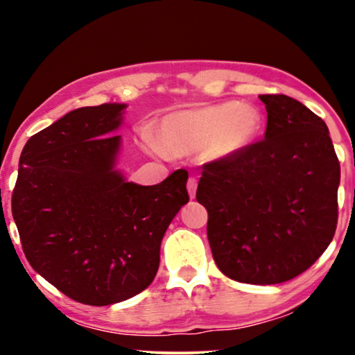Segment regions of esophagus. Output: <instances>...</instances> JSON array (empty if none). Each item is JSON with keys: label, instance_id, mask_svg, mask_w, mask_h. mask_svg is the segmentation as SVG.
Instances as JSON below:
<instances>
[{"label": "esophagus", "instance_id": "obj_1", "mask_svg": "<svg viewBox=\"0 0 355 355\" xmlns=\"http://www.w3.org/2000/svg\"><path fill=\"white\" fill-rule=\"evenodd\" d=\"M187 191H189V196H191V198H196V192H197V179L196 178H189Z\"/></svg>", "mask_w": 355, "mask_h": 355}]
</instances>
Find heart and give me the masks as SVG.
Wrapping results in <instances>:
<instances>
[{
  "mask_svg": "<svg viewBox=\"0 0 355 355\" xmlns=\"http://www.w3.org/2000/svg\"><path fill=\"white\" fill-rule=\"evenodd\" d=\"M260 129V114L245 103L208 105L164 116L157 130L163 152L176 157L203 152L208 158L231 157L245 148Z\"/></svg>",
  "mask_w": 355,
  "mask_h": 355,
  "instance_id": "1",
  "label": "heart"
}]
</instances>
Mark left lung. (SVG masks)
<instances>
[{"label": "left lung", "instance_id": "left-lung-1", "mask_svg": "<svg viewBox=\"0 0 355 355\" xmlns=\"http://www.w3.org/2000/svg\"><path fill=\"white\" fill-rule=\"evenodd\" d=\"M265 139L203 164L213 259L227 278L278 284L309 270L338 225L339 159L324 121L288 95H260Z\"/></svg>", "mask_w": 355, "mask_h": 355}]
</instances>
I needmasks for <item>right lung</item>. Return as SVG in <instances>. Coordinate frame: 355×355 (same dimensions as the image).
<instances>
[{
    "instance_id": "right-lung-1",
    "label": "right lung",
    "mask_w": 355,
    "mask_h": 355,
    "mask_svg": "<svg viewBox=\"0 0 355 355\" xmlns=\"http://www.w3.org/2000/svg\"><path fill=\"white\" fill-rule=\"evenodd\" d=\"M125 105L77 108L27 140L12 216L28 263L67 297L110 305L148 288L169 223L189 202V173L157 186L114 171Z\"/></svg>"
}]
</instances>
